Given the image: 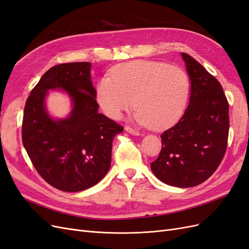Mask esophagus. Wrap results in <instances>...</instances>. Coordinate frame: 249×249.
<instances>
[{
  "label": "esophagus",
  "mask_w": 249,
  "mask_h": 249,
  "mask_svg": "<svg viewBox=\"0 0 249 249\" xmlns=\"http://www.w3.org/2000/svg\"><path fill=\"white\" fill-rule=\"evenodd\" d=\"M124 130H125L127 133H130V134L134 135V136H139V135H140V132H139V131L133 129V127H131V126H127V125H126V126L124 127Z\"/></svg>",
  "instance_id": "obj_1"
}]
</instances>
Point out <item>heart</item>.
<instances>
[{
	"mask_svg": "<svg viewBox=\"0 0 249 249\" xmlns=\"http://www.w3.org/2000/svg\"><path fill=\"white\" fill-rule=\"evenodd\" d=\"M190 92V80L179 67L149 60L115 66L111 77H103L95 97L108 117L119 119L135 104L136 123L163 129L183 115Z\"/></svg>",
	"mask_w": 249,
	"mask_h": 249,
	"instance_id": "b5f03b06",
	"label": "heart"
}]
</instances>
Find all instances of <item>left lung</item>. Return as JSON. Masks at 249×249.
Wrapping results in <instances>:
<instances>
[{
	"label": "left lung",
	"mask_w": 249,
	"mask_h": 249,
	"mask_svg": "<svg viewBox=\"0 0 249 249\" xmlns=\"http://www.w3.org/2000/svg\"><path fill=\"white\" fill-rule=\"evenodd\" d=\"M190 79L189 105L178 123L161 135L159 157L150 164L161 182L197 186L219 166L228 145L229 103L222 86L190 55L182 53Z\"/></svg>",
	"instance_id": "1"
}]
</instances>
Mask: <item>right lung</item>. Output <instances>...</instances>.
I'll return each mask as SVG.
<instances>
[{"label": "right lung", "instance_id": "right-lung-1", "mask_svg": "<svg viewBox=\"0 0 249 249\" xmlns=\"http://www.w3.org/2000/svg\"><path fill=\"white\" fill-rule=\"evenodd\" d=\"M91 63L53 66L32 89L24 110L21 138L35 169L51 186L79 192L96 185L111 166L112 142L124 127L99 113ZM63 89L72 111L65 119L52 118L45 97Z\"/></svg>", "mask_w": 249, "mask_h": 249}]
</instances>
